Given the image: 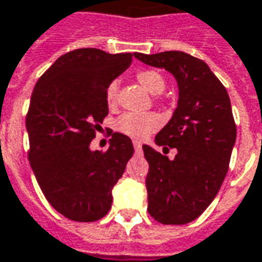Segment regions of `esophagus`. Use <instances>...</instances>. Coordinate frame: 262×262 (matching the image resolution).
<instances>
[{"instance_id":"34e87169","label":"esophagus","mask_w":262,"mask_h":262,"mask_svg":"<svg viewBox=\"0 0 262 262\" xmlns=\"http://www.w3.org/2000/svg\"><path fill=\"white\" fill-rule=\"evenodd\" d=\"M133 147H135V150H136L137 153H140V151H142V144H140V142H137V140L133 142Z\"/></svg>"}]
</instances>
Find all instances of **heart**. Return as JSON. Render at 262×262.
<instances>
[{
	"mask_svg": "<svg viewBox=\"0 0 262 262\" xmlns=\"http://www.w3.org/2000/svg\"><path fill=\"white\" fill-rule=\"evenodd\" d=\"M136 79L143 88L151 93H160L166 88V79L159 71L155 69H142L136 74ZM119 85L116 80L107 83L105 89L106 105L111 109L116 106L118 100ZM162 125V118L155 112L147 113H125L118 119L116 129L122 135L132 137L135 140H143L146 137L156 132Z\"/></svg>",
	"mask_w": 262,
	"mask_h": 262,
	"instance_id": "1",
	"label": "heart"
}]
</instances>
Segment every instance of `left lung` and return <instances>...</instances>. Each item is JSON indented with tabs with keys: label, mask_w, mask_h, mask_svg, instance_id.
I'll list each match as a JSON object with an SVG mask.
<instances>
[{
	"label": "left lung",
	"mask_w": 262,
	"mask_h": 262,
	"mask_svg": "<svg viewBox=\"0 0 262 262\" xmlns=\"http://www.w3.org/2000/svg\"><path fill=\"white\" fill-rule=\"evenodd\" d=\"M137 59L164 68L179 85L173 118L157 133L164 151L177 150L174 159L143 144L149 163L146 177L147 211L162 224H187L211 204L224 182L237 126L226 88L204 61L180 51L144 55Z\"/></svg>",
	"instance_id": "left-lung-1"
}]
</instances>
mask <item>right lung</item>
<instances>
[{"instance_id": "obj_1", "label": "right lung", "mask_w": 262, "mask_h": 262, "mask_svg": "<svg viewBox=\"0 0 262 262\" xmlns=\"http://www.w3.org/2000/svg\"><path fill=\"white\" fill-rule=\"evenodd\" d=\"M135 54L80 48L59 56L36 82L27 113L28 159L45 199L67 219L92 223L112 207V188L133 156L126 135L89 149L107 116L105 89Z\"/></svg>"}]
</instances>
